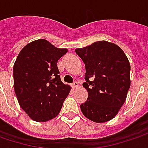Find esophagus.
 Instances as JSON below:
<instances>
[{
	"label": "esophagus",
	"instance_id": "1",
	"mask_svg": "<svg viewBox=\"0 0 148 148\" xmlns=\"http://www.w3.org/2000/svg\"><path fill=\"white\" fill-rule=\"evenodd\" d=\"M72 87L74 88V89H77V88L79 87V83L77 82V81H74V82L72 84Z\"/></svg>",
	"mask_w": 148,
	"mask_h": 148
}]
</instances>
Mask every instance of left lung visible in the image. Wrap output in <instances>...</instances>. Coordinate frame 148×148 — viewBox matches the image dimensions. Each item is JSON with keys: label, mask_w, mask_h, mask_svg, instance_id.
I'll return each instance as SVG.
<instances>
[{"label": "left lung", "mask_w": 148, "mask_h": 148, "mask_svg": "<svg viewBox=\"0 0 148 148\" xmlns=\"http://www.w3.org/2000/svg\"><path fill=\"white\" fill-rule=\"evenodd\" d=\"M85 64L88 99L80 109L92 121L106 122L117 115L129 90L131 65L123 50L107 41L75 49Z\"/></svg>", "instance_id": "1"}]
</instances>
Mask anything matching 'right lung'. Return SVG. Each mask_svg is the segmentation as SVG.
Segmentation results:
<instances>
[{"label": "right lung", "instance_id": "add662e5", "mask_svg": "<svg viewBox=\"0 0 148 148\" xmlns=\"http://www.w3.org/2000/svg\"><path fill=\"white\" fill-rule=\"evenodd\" d=\"M68 50L45 39L27 44L13 66L14 90L22 109L35 121L44 122L58 115L71 87L61 81L58 60Z\"/></svg>", "mask_w": 148, "mask_h": 148}]
</instances>
